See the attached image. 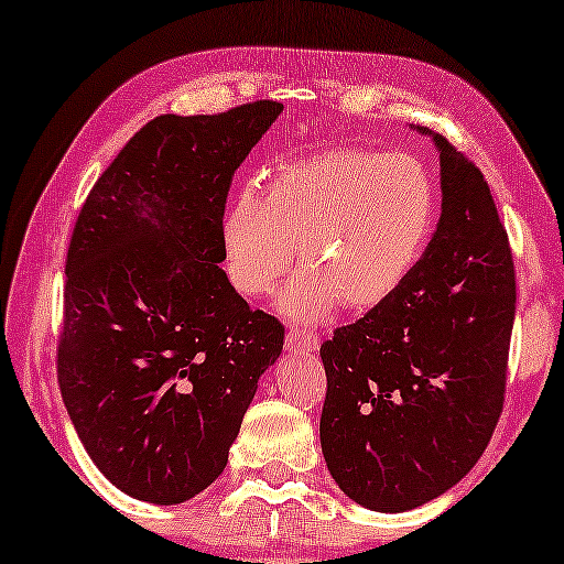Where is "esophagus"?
Returning <instances> with one entry per match:
<instances>
[{
  "instance_id": "esophagus-1",
  "label": "esophagus",
  "mask_w": 564,
  "mask_h": 564,
  "mask_svg": "<svg viewBox=\"0 0 564 564\" xmlns=\"http://www.w3.org/2000/svg\"><path fill=\"white\" fill-rule=\"evenodd\" d=\"M318 336L311 334V330H300V328H290L288 336H284V346L290 351H315L318 349Z\"/></svg>"
}]
</instances>
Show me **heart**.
<instances>
[{"instance_id":"obj_1","label":"heart","mask_w":564,"mask_h":564,"mask_svg":"<svg viewBox=\"0 0 564 564\" xmlns=\"http://www.w3.org/2000/svg\"><path fill=\"white\" fill-rule=\"evenodd\" d=\"M436 182L411 153L326 149L276 169L264 195L246 184L220 226L226 276L261 300L295 267L282 311L318 321L336 305L367 313L403 288L436 223Z\"/></svg>"}]
</instances>
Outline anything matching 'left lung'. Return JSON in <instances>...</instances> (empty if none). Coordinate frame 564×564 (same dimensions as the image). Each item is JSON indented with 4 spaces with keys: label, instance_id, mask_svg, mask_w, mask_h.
<instances>
[{
    "label": "left lung",
    "instance_id": "left-lung-1",
    "mask_svg": "<svg viewBox=\"0 0 564 564\" xmlns=\"http://www.w3.org/2000/svg\"><path fill=\"white\" fill-rule=\"evenodd\" d=\"M423 133H429L423 128ZM442 218L390 300L321 344V446L346 496L400 513L457 485L503 413L511 246L480 169L434 135Z\"/></svg>",
    "mask_w": 564,
    "mask_h": 564
}]
</instances>
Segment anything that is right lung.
<instances>
[{
  "mask_svg": "<svg viewBox=\"0 0 564 564\" xmlns=\"http://www.w3.org/2000/svg\"><path fill=\"white\" fill-rule=\"evenodd\" d=\"M280 112L257 99L145 122L76 218L58 388L99 473L138 500L184 503L223 473L282 351V323L220 269L230 182Z\"/></svg>",
  "mask_w": 564,
  "mask_h": 564,
  "instance_id": "1",
  "label": "right lung"
}]
</instances>
